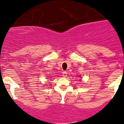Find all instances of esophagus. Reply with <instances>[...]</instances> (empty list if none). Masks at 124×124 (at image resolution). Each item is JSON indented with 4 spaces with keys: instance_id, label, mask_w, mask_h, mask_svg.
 Listing matches in <instances>:
<instances>
[{
    "instance_id": "obj_1",
    "label": "esophagus",
    "mask_w": 124,
    "mask_h": 124,
    "mask_svg": "<svg viewBox=\"0 0 124 124\" xmlns=\"http://www.w3.org/2000/svg\"><path fill=\"white\" fill-rule=\"evenodd\" d=\"M62 76H63V77H67V72H66V71H63V72H62Z\"/></svg>"
}]
</instances>
